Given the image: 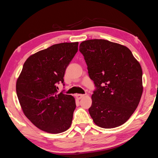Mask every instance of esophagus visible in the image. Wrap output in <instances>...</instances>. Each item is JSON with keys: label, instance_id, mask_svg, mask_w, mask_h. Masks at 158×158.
<instances>
[{"label": "esophagus", "instance_id": "34e87169", "mask_svg": "<svg viewBox=\"0 0 158 158\" xmlns=\"http://www.w3.org/2000/svg\"><path fill=\"white\" fill-rule=\"evenodd\" d=\"M84 96V94H76V98H77L78 99H82Z\"/></svg>", "mask_w": 158, "mask_h": 158}]
</instances>
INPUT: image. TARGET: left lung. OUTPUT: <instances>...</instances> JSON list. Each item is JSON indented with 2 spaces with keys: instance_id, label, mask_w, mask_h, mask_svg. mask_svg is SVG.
<instances>
[{
  "instance_id": "1",
  "label": "left lung",
  "mask_w": 158,
  "mask_h": 158,
  "mask_svg": "<svg viewBox=\"0 0 158 158\" xmlns=\"http://www.w3.org/2000/svg\"><path fill=\"white\" fill-rule=\"evenodd\" d=\"M79 51L96 88L88 109L91 117L99 127L121 126L135 112L142 96L140 63L127 47L105 40L84 41Z\"/></svg>"
}]
</instances>
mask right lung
<instances>
[{"label":"right lung","mask_w":158,"mask_h":158,"mask_svg":"<svg viewBox=\"0 0 158 158\" xmlns=\"http://www.w3.org/2000/svg\"><path fill=\"white\" fill-rule=\"evenodd\" d=\"M78 42L61 43L31 55L16 82L22 111L37 128L58 134L69 128L76 108L70 95L58 94L65 70L78 51Z\"/></svg>","instance_id":"add662e5"}]
</instances>
